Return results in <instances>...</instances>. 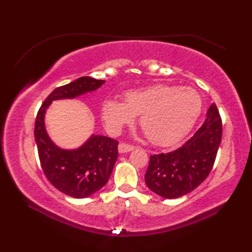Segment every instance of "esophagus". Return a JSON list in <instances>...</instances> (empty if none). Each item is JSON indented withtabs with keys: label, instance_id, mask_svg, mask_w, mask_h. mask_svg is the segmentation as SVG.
<instances>
[{
	"label": "esophagus",
	"instance_id": "esophagus-1",
	"mask_svg": "<svg viewBox=\"0 0 252 252\" xmlns=\"http://www.w3.org/2000/svg\"><path fill=\"white\" fill-rule=\"evenodd\" d=\"M135 147L133 145H130V144H126V143H120L119 146H118V149H119V153H127V152H131L134 149Z\"/></svg>",
	"mask_w": 252,
	"mask_h": 252
}]
</instances>
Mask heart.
I'll use <instances>...</instances> for the list:
<instances>
[{"instance_id": "heart-1", "label": "heart", "mask_w": 252, "mask_h": 252, "mask_svg": "<svg viewBox=\"0 0 252 252\" xmlns=\"http://www.w3.org/2000/svg\"><path fill=\"white\" fill-rule=\"evenodd\" d=\"M201 98L187 87L155 84L127 91L125 101L108 98L101 105V117L112 133L131 125L140 115V125L155 145L168 146L181 140L197 120Z\"/></svg>"}]
</instances>
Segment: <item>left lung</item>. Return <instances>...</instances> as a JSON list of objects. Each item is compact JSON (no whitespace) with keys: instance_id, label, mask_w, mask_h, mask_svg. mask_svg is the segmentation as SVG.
I'll use <instances>...</instances> for the list:
<instances>
[{"instance_id":"left-lung-1","label":"left lung","mask_w":252,"mask_h":252,"mask_svg":"<svg viewBox=\"0 0 252 252\" xmlns=\"http://www.w3.org/2000/svg\"><path fill=\"white\" fill-rule=\"evenodd\" d=\"M222 140V120L215 104L202 126L180 148L152 155L145 174L148 189L164 198H179L207 179Z\"/></svg>"}]
</instances>
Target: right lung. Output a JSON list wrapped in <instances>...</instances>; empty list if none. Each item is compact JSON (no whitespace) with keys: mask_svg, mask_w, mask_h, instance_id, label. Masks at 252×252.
Instances as JSON below:
<instances>
[{"mask_svg":"<svg viewBox=\"0 0 252 252\" xmlns=\"http://www.w3.org/2000/svg\"><path fill=\"white\" fill-rule=\"evenodd\" d=\"M104 82L105 80L81 77L56 88L41 105L35 118L34 138L41 167L51 184L70 197H89L106 185L118 158V142L107 136L92 135L81 147L62 149L47 135L45 111L53 100L74 98L97 90Z\"/></svg>","mask_w":252,"mask_h":252,"instance_id":"1","label":"right lung"}]
</instances>
